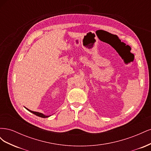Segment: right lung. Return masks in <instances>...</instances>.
Segmentation results:
<instances>
[{
    "label": "right lung",
    "instance_id": "obj_1",
    "mask_svg": "<svg viewBox=\"0 0 151 151\" xmlns=\"http://www.w3.org/2000/svg\"><path fill=\"white\" fill-rule=\"evenodd\" d=\"M27 109V108H26ZM28 109V111H29L30 112H31V113H33V114H35V115H36V116H40V117H42V118H47V117H48L49 116H46V115H44L43 114H42V113H39V112H35V111H31V110H29V109Z\"/></svg>",
    "mask_w": 151,
    "mask_h": 151
}]
</instances>
